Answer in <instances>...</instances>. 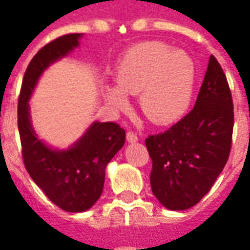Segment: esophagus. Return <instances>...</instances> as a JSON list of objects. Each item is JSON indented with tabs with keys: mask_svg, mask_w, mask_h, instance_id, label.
Segmentation results:
<instances>
[{
	"mask_svg": "<svg viewBox=\"0 0 250 250\" xmlns=\"http://www.w3.org/2000/svg\"><path fill=\"white\" fill-rule=\"evenodd\" d=\"M138 135H136L135 132H132V131H128L127 132V141L131 142V143H134V142H138Z\"/></svg>",
	"mask_w": 250,
	"mask_h": 250,
	"instance_id": "1",
	"label": "esophagus"
}]
</instances>
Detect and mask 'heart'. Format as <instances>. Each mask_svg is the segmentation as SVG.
<instances>
[{"label":"heart","mask_w":250,"mask_h":250,"mask_svg":"<svg viewBox=\"0 0 250 250\" xmlns=\"http://www.w3.org/2000/svg\"><path fill=\"white\" fill-rule=\"evenodd\" d=\"M116 87L104 88V98L116 109L127 107L125 95H139V107L155 125H170L188 109L195 65L184 51H171L162 41L132 46L115 72Z\"/></svg>","instance_id":"obj_1"}]
</instances>
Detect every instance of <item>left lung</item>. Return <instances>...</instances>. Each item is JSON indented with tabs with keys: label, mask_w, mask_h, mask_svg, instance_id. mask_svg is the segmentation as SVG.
<instances>
[{
	"label": "left lung",
	"mask_w": 250,
	"mask_h": 250,
	"mask_svg": "<svg viewBox=\"0 0 250 250\" xmlns=\"http://www.w3.org/2000/svg\"><path fill=\"white\" fill-rule=\"evenodd\" d=\"M233 125L230 88L211 55L194 108L146 139L152 193L165 208L190 209L209 193L230 154Z\"/></svg>",
	"instance_id": "1"
}]
</instances>
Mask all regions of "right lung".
I'll return each instance as SVG.
<instances>
[{
  "label": "right lung",
  "mask_w": 250,
  "mask_h": 250,
  "mask_svg": "<svg viewBox=\"0 0 250 250\" xmlns=\"http://www.w3.org/2000/svg\"><path fill=\"white\" fill-rule=\"evenodd\" d=\"M82 33H71L48 42L30 60L19 96V132L22 159L35 184L60 209L88 210L102 195L105 166L123 147L125 131L118 123H93L76 145L56 151L37 139L30 125L28 100L39 77L51 62L79 45Z\"/></svg>",
  "instance_id": "add662e5"
}]
</instances>
